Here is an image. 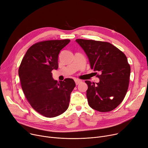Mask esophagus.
Returning <instances> with one entry per match:
<instances>
[{
  "mask_svg": "<svg viewBox=\"0 0 148 148\" xmlns=\"http://www.w3.org/2000/svg\"><path fill=\"white\" fill-rule=\"evenodd\" d=\"M75 82L76 85H78L79 84L81 83L82 81H81V80H79V79H75Z\"/></svg>",
  "mask_w": 148,
  "mask_h": 148,
  "instance_id": "34e87169",
  "label": "esophagus"
}]
</instances>
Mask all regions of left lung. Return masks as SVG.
Masks as SVG:
<instances>
[{"mask_svg":"<svg viewBox=\"0 0 148 148\" xmlns=\"http://www.w3.org/2000/svg\"><path fill=\"white\" fill-rule=\"evenodd\" d=\"M76 42L87 56L91 68L100 73L99 82L85 81L89 106L101 112L114 110L123 101L128 88L131 69L127 57L109 42L81 39Z\"/></svg>","mask_w":148,"mask_h":148,"instance_id":"8db88e82","label":"left lung"}]
</instances>
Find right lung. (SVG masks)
Returning <instances> with one entry per match:
<instances>
[{
    "label": "right lung",
    "instance_id": "obj_1",
    "mask_svg": "<svg viewBox=\"0 0 148 148\" xmlns=\"http://www.w3.org/2000/svg\"><path fill=\"white\" fill-rule=\"evenodd\" d=\"M70 41L52 40L35 43L26 52L19 67L26 99L34 110L47 118L57 116L67 109L75 86L73 79L58 82L51 72L58 69V54Z\"/></svg>",
    "mask_w": 148,
    "mask_h": 148
}]
</instances>
